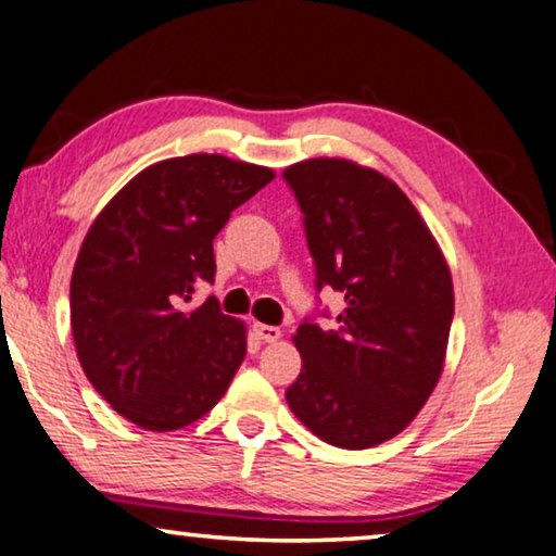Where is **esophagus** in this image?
Masks as SVG:
<instances>
[{
    "mask_svg": "<svg viewBox=\"0 0 556 556\" xmlns=\"http://www.w3.org/2000/svg\"><path fill=\"white\" fill-rule=\"evenodd\" d=\"M254 332H256V338H260L262 342H277V340H281V330H279V327H275V325H260V323H256L254 325Z\"/></svg>",
    "mask_w": 556,
    "mask_h": 556,
    "instance_id": "esophagus-1",
    "label": "esophagus"
}]
</instances>
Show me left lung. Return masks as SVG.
I'll use <instances>...</instances> for the list:
<instances>
[{
	"instance_id": "8db88e82",
	"label": "left lung",
	"mask_w": 556,
	"mask_h": 556,
	"mask_svg": "<svg viewBox=\"0 0 556 556\" xmlns=\"http://www.w3.org/2000/svg\"><path fill=\"white\" fill-rule=\"evenodd\" d=\"M325 285L345 296L334 330L304 323L296 418L338 448H372L410 426L438 386L453 319L448 262L397 184L348 159L285 168Z\"/></svg>"
}]
</instances>
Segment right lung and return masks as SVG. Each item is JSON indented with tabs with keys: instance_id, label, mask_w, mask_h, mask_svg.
I'll return each mask as SVG.
<instances>
[{
	"instance_id": "obj_1",
	"label": "right lung",
	"mask_w": 556,
	"mask_h": 556,
	"mask_svg": "<svg viewBox=\"0 0 556 556\" xmlns=\"http://www.w3.org/2000/svg\"><path fill=\"white\" fill-rule=\"evenodd\" d=\"M275 170L191 153L132 176L90 224L70 281V325L92 388L125 420L166 433L214 408L247 355V325L216 296L214 237Z\"/></svg>"
}]
</instances>
